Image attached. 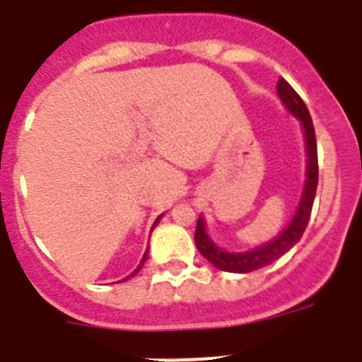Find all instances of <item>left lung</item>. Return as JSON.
I'll list each match as a JSON object with an SVG mask.
<instances>
[{"label":"left lung","instance_id":"1","mask_svg":"<svg viewBox=\"0 0 362 362\" xmlns=\"http://www.w3.org/2000/svg\"><path fill=\"white\" fill-rule=\"evenodd\" d=\"M278 95L287 106V110L293 112L303 124V132H305V147H308V180H305V187H303V195L300 200L296 215L291 221V224L285 228L284 232L279 233L274 241L267 243L263 247H257L250 252H243V254H228V252L221 250L215 247L211 239L208 238L204 228V221L199 217L197 221L195 230V245L199 252L206 259L215 265L217 269L226 270V272H252L261 267L270 265L272 261L278 259L279 256H284L285 252L300 241V238L308 228L309 217H311L313 200L317 195L318 186V154H317V138H315V127H313V119L309 115L308 106L302 101V97L294 92V88L291 86L285 78H279L278 83Z\"/></svg>","mask_w":362,"mask_h":362}]
</instances>
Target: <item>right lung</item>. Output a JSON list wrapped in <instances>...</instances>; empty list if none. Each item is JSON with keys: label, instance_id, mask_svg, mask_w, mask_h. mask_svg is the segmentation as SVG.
I'll list each match as a JSON object with an SVG mask.
<instances>
[{"label": "right lung", "instance_id": "1", "mask_svg": "<svg viewBox=\"0 0 362 362\" xmlns=\"http://www.w3.org/2000/svg\"><path fill=\"white\" fill-rule=\"evenodd\" d=\"M158 221H160V217L156 218V223H158ZM156 223H154V224H156ZM147 254H148V252H145V256H144V259H141V263H139V267H138V269L134 270V272H132V274L129 276V278H132V276H136V274H138V272H139V269H141V267H144V263H145V257H147Z\"/></svg>", "mask_w": 362, "mask_h": 362}]
</instances>
